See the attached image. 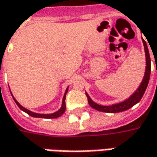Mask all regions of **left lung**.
Returning <instances> with one entry per match:
<instances>
[{"mask_svg": "<svg viewBox=\"0 0 157 157\" xmlns=\"http://www.w3.org/2000/svg\"><path fill=\"white\" fill-rule=\"evenodd\" d=\"M143 45H144V49H145V55H146V71H145V75H144V77H143V82L142 83L140 84L139 88L128 99L125 100L122 102L120 103H117V104H113L111 106H101L97 104L94 102L93 101L91 100V98L89 97V95L86 93V95L88 97V101H89V104L90 105L91 108L95 109L96 110L101 111V112H106V113H118V112H122V111L128 110V109H130L131 107L134 105H136V103H138L143 95H144V92L148 87V84H149V77H150V70H151V63H150V56H149V48L147 46V43L146 41H144L143 39Z\"/></svg>", "mask_w": 157, "mask_h": 157, "instance_id": "8db88e82", "label": "left lung"}]
</instances>
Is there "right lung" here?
I'll return each instance as SVG.
<instances>
[{
    "mask_svg": "<svg viewBox=\"0 0 157 157\" xmlns=\"http://www.w3.org/2000/svg\"><path fill=\"white\" fill-rule=\"evenodd\" d=\"M67 92H68V89H66V92H65V95L63 96V99H62V108L59 109V110L57 111V112H55V113H53V114H36V113H34V112H31L29 109H25L23 108L22 106L20 104L19 102L17 101L14 99V97L13 96V98H14V101H15V103L17 104V106L19 107L20 109H21L22 111H24L25 113H27L28 115H29V116H33V117H39V118H47V119H52V118H57V117H59V116H61L65 112V109H66V103H65V98H66V94H67Z\"/></svg>",
    "mask_w": 157,
    "mask_h": 157,
    "instance_id": "obj_1",
    "label": "right lung"
}]
</instances>
